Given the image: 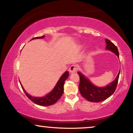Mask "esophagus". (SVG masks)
<instances>
[{
	"label": "esophagus",
	"instance_id": "34e87169",
	"mask_svg": "<svg viewBox=\"0 0 133 133\" xmlns=\"http://www.w3.org/2000/svg\"><path fill=\"white\" fill-rule=\"evenodd\" d=\"M77 71V66L75 65H72L69 68V71L70 73H74V72H76Z\"/></svg>",
	"mask_w": 133,
	"mask_h": 133
}]
</instances>
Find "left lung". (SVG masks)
Instances as JSON below:
<instances>
[{"mask_svg": "<svg viewBox=\"0 0 133 133\" xmlns=\"http://www.w3.org/2000/svg\"><path fill=\"white\" fill-rule=\"evenodd\" d=\"M105 41L107 43V50H110L111 52L115 53L119 57V51L117 46L110 40L105 39ZM77 74H79L80 77L79 89L82 96L87 101L91 102H99L105 101L107 98L110 97L115 91L119 80L120 71L115 80L105 87H96L92 84L90 80L83 75L81 72H78Z\"/></svg>", "mask_w": 133, "mask_h": 133, "instance_id": "obj_1", "label": "left lung"}]
</instances>
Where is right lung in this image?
I'll use <instances>...</instances> for the list:
<instances>
[{"instance_id":"add662e5","label":"right lung","mask_w":133,"mask_h":133,"mask_svg":"<svg viewBox=\"0 0 133 133\" xmlns=\"http://www.w3.org/2000/svg\"><path fill=\"white\" fill-rule=\"evenodd\" d=\"M44 37V36H41V37H34L32 39H42V38ZM68 76V71H65L64 73L63 74V75L61 76V78H60L59 81H58L57 84L56 85V86L53 88V90H52L50 93L47 94V95L44 96V97H33V96L29 95V94L25 91V90H24V88H23V87H22V84L21 85L22 88L23 89V91H24L25 94H26L27 97H28L32 102H33L35 103L36 104L41 105V106H50V105L54 104V103L61 97L63 93V85H64L65 81H66Z\"/></svg>"}]
</instances>
